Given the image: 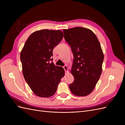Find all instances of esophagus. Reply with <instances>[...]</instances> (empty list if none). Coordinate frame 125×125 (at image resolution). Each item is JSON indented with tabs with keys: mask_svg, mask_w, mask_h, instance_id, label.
Returning a JSON list of instances; mask_svg holds the SVG:
<instances>
[{
	"mask_svg": "<svg viewBox=\"0 0 125 125\" xmlns=\"http://www.w3.org/2000/svg\"><path fill=\"white\" fill-rule=\"evenodd\" d=\"M63 69H65V70L66 73H67L68 70V67L67 66H65L63 67Z\"/></svg>",
	"mask_w": 125,
	"mask_h": 125,
	"instance_id": "obj_1",
	"label": "esophagus"
}]
</instances>
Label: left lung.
<instances>
[{
  "mask_svg": "<svg viewBox=\"0 0 125 125\" xmlns=\"http://www.w3.org/2000/svg\"><path fill=\"white\" fill-rule=\"evenodd\" d=\"M63 32L73 55L71 73L74 80L69 89L75 95L86 96L95 88L102 73L104 54L100 43L87 28L75 27Z\"/></svg>",
  "mask_w": 125,
  "mask_h": 125,
  "instance_id": "left-lung-1",
  "label": "left lung"
}]
</instances>
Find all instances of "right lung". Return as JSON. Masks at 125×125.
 I'll return each instance as SVG.
<instances>
[{
  "instance_id": "right-lung-1",
  "label": "right lung",
  "mask_w": 125,
  "mask_h": 125,
  "mask_svg": "<svg viewBox=\"0 0 125 125\" xmlns=\"http://www.w3.org/2000/svg\"><path fill=\"white\" fill-rule=\"evenodd\" d=\"M60 30H41L32 33L20 53L22 73L30 89L36 95L48 97L54 95L65 75L62 67L52 62V50L61 41Z\"/></svg>"
}]
</instances>
